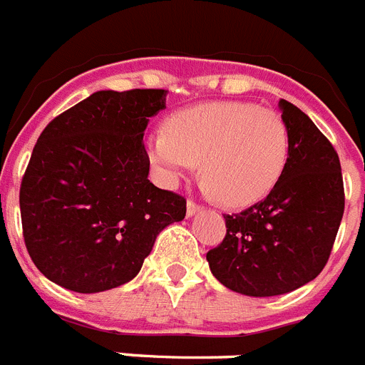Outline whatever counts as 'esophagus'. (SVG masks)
<instances>
[{
  "mask_svg": "<svg viewBox=\"0 0 365 365\" xmlns=\"http://www.w3.org/2000/svg\"><path fill=\"white\" fill-rule=\"evenodd\" d=\"M199 210H203V207H199L197 203H194V201L190 199L188 203H186V214H188V217L195 216V214H197Z\"/></svg>",
  "mask_w": 365,
  "mask_h": 365,
  "instance_id": "1",
  "label": "esophagus"
}]
</instances>
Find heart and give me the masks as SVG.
<instances>
[{
    "instance_id": "heart-1",
    "label": "heart",
    "mask_w": 365,
    "mask_h": 365,
    "mask_svg": "<svg viewBox=\"0 0 365 365\" xmlns=\"http://www.w3.org/2000/svg\"><path fill=\"white\" fill-rule=\"evenodd\" d=\"M145 149L164 186L175 188L201 162L205 194L240 208L275 188L288 162L289 136L272 108L214 101L173 114L166 133L149 136Z\"/></svg>"
}]
</instances>
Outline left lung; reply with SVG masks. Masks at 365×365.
Masks as SVG:
<instances>
[{"mask_svg": "<svg viewBox=\"0 0 365 365\" xmlns=\"http://www.w3.org/2000/svg\"><path fill=\"white\" fill-rule=\"evenodd\" d=\"M279 108L289 153L264 201L225 217L227 235L207 253L212 275L249 297L289 294L325 267L344 216L338 153L314 121L286 99Z\"/></svg>", "mask_w": 365, "mask_h": 365, "instance_id": "left-lung-1", "label": "left lung"}]
</instances>
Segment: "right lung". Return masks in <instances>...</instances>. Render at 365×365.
I'll use <instances>...</instances> for the list:
<instances>
[{"mask_svg": "<svg viewBox=\"0 0 365 365\" xmlns=\"http://www.w3.org/2000/svg\"><path fill=\"white\" fill-rule=\"evenodd\" d=\"M166 90H99L42 130L21 180L24 240L43 277L77 294L135 279L186 199L149 182L144 133Z\"/></svg>", "mask_w": 365, "mask_h": 365, "instance_id": "add662e5", "label": "right lung"}]
</instances>
